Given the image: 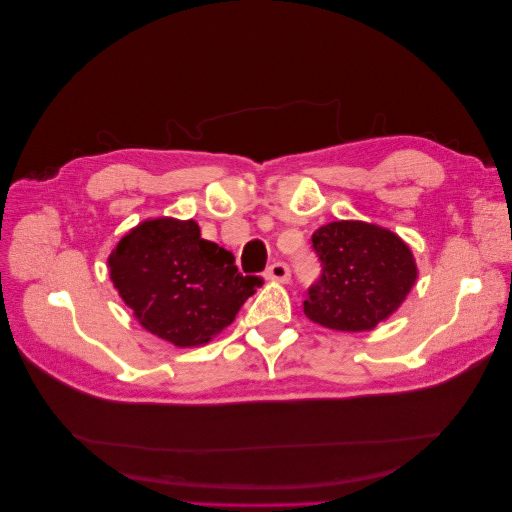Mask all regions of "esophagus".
Wrapping results in <instances>:
<instances>
[{"label": "esophagus", "instance_id": "1", "mask_svg": "<svg viewBox=\"0 0 512 512\" xmlns=\"http://www.w3.org/2000/svg\"><path fill=\"white\" fill-rule=\"evenodd\" d=\"M267 277L271 282H282L286 284L290 280V269L284 262H273V265L267 269Z\"/></svg>", "mask_w": 512, "mask_h": 512}]
</instances>
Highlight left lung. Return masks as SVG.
<instances>
[{"label":"left lung","mask_w":512,"mask_h":512,"mask_svg":"<svg viewBox=\"0 0 512 512\" xmlns=\"http://www.w3.org/2000/svg\"><path fill=\"white\" fill-rule=\"evenodd\" d=\"M312 241L322 277L309 288L303 312L327 329H376L406 301L418 277L410 245L384 226L339 220L320 226Z\"/></svg>","instance_id":"1"}]
</instances>
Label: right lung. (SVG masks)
Returning a JSON list of instances; mask_svg holds the SVG:
<instances>
[{"label": "right lung", "mask_w": 512, "mask_h": 512, "mask_svg": "<svg viewBox=\"0 0 512 512\" xmlns=\"http://www.w3.org/2000/svg\"><path fill=\"white\" fill-rule=\"evenodd\" d=\"M108 273L141 327L177 348L209 344L262 286L228 250L200 239L198 222L177 218L130 228L108 254Z\"/></svg>", "instance_id": "obj_1"}]
</instances>
